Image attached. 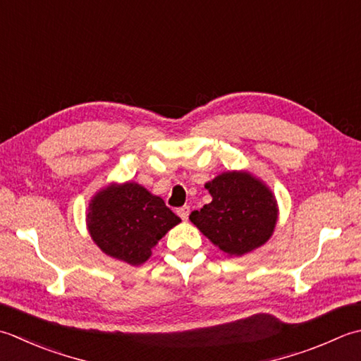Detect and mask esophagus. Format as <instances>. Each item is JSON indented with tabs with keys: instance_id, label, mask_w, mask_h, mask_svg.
Segmentation results:
<instances>
[{
	"instance_id": "34e87169",
	"label": "esophagus",
	"mask_w": 361,
	"mask_h": 361,
	"mask_svg": "<svg viewBox=\"0 0 361 361\" xmlns=\"http://www.w3.org/2000/svg\"><path fill=\"white\" fill-rule=\"evenodd\" d=\"M189 213H190V208L189 207H183L178 211H176V214H178L183 219V221H188Z\"/></svg>"
}]
</instances>
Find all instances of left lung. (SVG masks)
<instances>
[{"label": "left lung", "instance_id": "8db88e82", "mask_svg": "<svg viewBox=\"0 0 361 361\" xmlns=\"http://www.w3.org/2000/svg\"><path fill=\"white\" fill-rule=\"evenodd\" d=\"M213 197L189 219L227 257H243L269 241L279 221L271 188L249 171H227L204 183Z\"/></svg>", "mask_w": 361, "mask_h": 361}]
</instances>
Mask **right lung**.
<instances>
[{"label":"right lung","instance_id":"right-lung-1","mask_svg":"<svg viewBox=\"0 0 361 361\" xmlns=\"http://www.w3.org/2000/svg\"><path fill=\"white\" fill-rule=\"evenodd\" d=\"M181 219L161 197L136 181H112L94 194L86 211L92 241L106 255L140 266L152 249Z\"/></svg>","mask_w":361,"mask_h":361}]
</instances>
